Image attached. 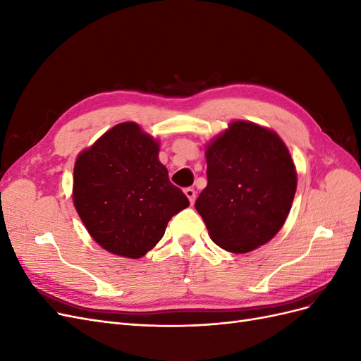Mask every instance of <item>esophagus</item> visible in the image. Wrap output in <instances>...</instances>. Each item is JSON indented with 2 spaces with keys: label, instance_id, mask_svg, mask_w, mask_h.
<instances>
[{
  "label": "esophagus",
  "instance_id": "34e87169",
  "mask_svg": "<svg viewBox=\"0 0 361 361\" xmlns=\"http://www.w3.org/2000/svg\"><path fill=\"white\" fill-rule=\"evenodd\" d=\"M185 195H187L190 203L192 204L195 200V190L194 188H185Z\"/></svg>",
  "mask_w": 361,
  "mask_h": 361
}]
</instances>
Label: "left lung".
Listing matches in <instances>:
<instances>
[{"mask_svg": "<svg viewBox=\"0 0 361 361\" xmlns=\"http://www.w3.org/2000/svg\"><path fill=\"white\" fill-rule=\"evenodd\" d=\"M206 164L207 185L195 209L212 241L247 253L274 238L297 191V171L281 138L239 120L207 146Z\"/></svg>", "mask_w": 361, "mask_h": 361, "instance_id": "left-lung-1", "label": "left lung"}]
</instances>
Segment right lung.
<instances>
[{
  "instance_id": "add662e5",
  "label": "right lung",
  "mask_w": 361,
  "mask_h": 361,
  "mask_svg": "<svg viewBox=\"0 0 361 361\" xmlns=\"http://www.w3.org/2000/svg\"><path fill=\"white\" fill-rule=\"evenodd\" d=\"M158 143L135 123H120L84 150L73 169V203L87 231L106 251L138 259L190 206L158 161Z\"/></svg>"
}]
</instances>
